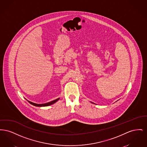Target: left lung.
Here are the masks:
<instances>
[{"label":"left lung","instance_id":"8db88e82","mask_svg":"<svg viewBox=\"0 0 147 147\" xmlns=\"http://www.w3.org/2000/svg\"><path fill=\"white\" fill-rule=\"evenodd\" d=\"M91 103H92V104H94V103H93V102H91Z\"/></svg>","mask_w":147,"mask_h":147}]
</instances>
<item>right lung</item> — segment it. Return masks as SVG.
<instances>
[{
  "instance_id": "obj_1",
  "label": "right lung",
  "mask_w": 147,
  "mask_h": 147,
  "mask_svg": "<svg viewBox=\"0 0 147 147\" xmlns=\"http://www.w3.org/2000/svg\"><path fill=\"white\" fill-rule=\"evenodd\" d=\"M59 98H57V99L55 100H53V101H50V102L45 103V104H36V103H34V102H31V101H28V100H28V101L30 104H31V105H34V106H37V107H45V106H50V105H52V104L56 103L57 101L59 100Z\"/></svg>"
}]
</instances>
